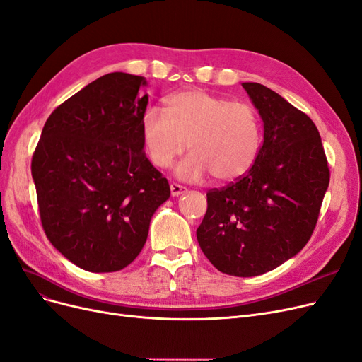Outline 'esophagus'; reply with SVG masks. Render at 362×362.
<instances>
[{
	"label": "esophagus",
	"instance_id": "34e87169",
	"mask_svg": "<svg viewBox=\"0 0 362 362\" xmlns=\"http://www.w3.org/2000/svg\"><path fill=\"white\" fill-rule=\"evenodd\" d=\"M187 192V187L181 185V184H177V182H172L170 184V194L172 196H180L182 193Z\"/></svg>",
	"mask_w": 362,
	"mask_h": 362
}]
</instances>
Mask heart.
Segmentation results:
<instances>
[{
    "mask_svg": "<svg viewBox=\"0 0 362 362\" xmlns=\"http://www.w3.org/2000/svg\"><path fill=\"white\" fill-rule=\"evenodd\" d=\"M141 132L149 160L160 169L172 166L190 146L193 153L177 168L185 181L208 173L217 181L238 180L253 168L262 146L260 119L252 105L204 90L170 95L166 112L148 107Z\"/></svg>",
    "mask_w": 362,
    "mask_h": 362,
    "instance_id": "b5f03b06",
    "label": "heart"
}]
</instances>
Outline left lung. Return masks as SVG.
<instances>
[{
    "instance_id": "1",
    "label": "left lung",
    "mask_w": 362,
    "mask_h": 362,
    "mask_svg": "<svg viewBox=\"0 0 362 362\" xmlns=\"http://www.w3.org/2000/svg\"><path fill=\"white\" fill-rule=\"evenodd\" d=\"M243 86L264 121V142L244 177L208 190L196 236L218 271L255 277L280 267L308 243L329 168L317 127L304 112L264 85Z\"/></svg>"
}]
</instances>
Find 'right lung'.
I'll return each instance as SVG.
<instances>
[{"instance_id":"right-lung-1","label":"right lung","mask_w":362,"mask_h":362,"mask_svg":"<svg viewBox=\"0 0 362 362\" xmlns=\"http://www.w3.org/2000/svg\"><path fill=\"white\" fill-rule=\"evenodd\" d=\"M142 76L115 71L88 83L47 118L31 160L47 240L76 267L114 272L146 243L170 187L145 156Z\"/></svg>"}]
</instances>
